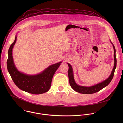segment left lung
<instances>
[{"label": "left lung", "instance_id": "1", "mask_svg": "<svg viewBox=\"0 0 123 123\" xmlns=\"http://www.w3.org/2000/svg\"><path fill=\"white\" fill-rule=\"evenodd\" d=\"M111 43L113 44L112 42L111 41ZM113 46L114 48V68L113 69V70L112 71V73L111 75L108 78L104 80V81L102 82L101 83H100L97 84L95 85L94 86H91V87H85L82 86L80 85H77L76 83L73 76V69L72 68V66L69 63H67L69 66V70H68V77H69V83L71 87L72 88L75 90V91L78 92L81 94H91L95 93L99 91L100 90L104 88V87H106L112 81L113 76L114 75V72L115 71V69L116 68V64H117V60H116V50L114 45L113 44Z\"/></svg>", "mask_w": 123, "mask_h": 123}]
</instances>
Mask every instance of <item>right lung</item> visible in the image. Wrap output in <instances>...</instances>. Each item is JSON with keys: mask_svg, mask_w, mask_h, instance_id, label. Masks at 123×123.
Returning <instances> with one entry per match:
<instances>
[{"mask_svg": "<svg viewBox=\"0 0 123 123\" xmlns=\"http://www.w3.org/2000/svg\"><path fill=\"white\" fill-rule=\"evenodd\" d=\"M16 38L8 50L7 67L12 79L15 84L24 91L33 94H41L47 92L51 85L53 76L62 62L53 64L41 73L35 75L24 74L16 69L13 59L12 49L16 41Z\"/></svg>", "mask_w": 123, "mask_h": 123, "instance_id": "obj_1", "label": "right lung"}]
</instances>
